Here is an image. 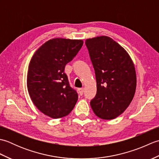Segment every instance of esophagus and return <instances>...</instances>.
<instances>
[{
  "label": "esophagus",
  "mask_w": 159,
  "mask_h": 159,
  "mask_svg": "<svg viewBox=\"0 0 159 159\" xmlns=\"http://www.w3.org/2000/svg\"><path fill=\"white\" fill-rule=\"evenodd\" d=\"M79 92L80 94V95H83L84 93V89L83 88H80L79 89Z\"/></svg>",
  "instance_id": "obj_1"
}]
</instances>
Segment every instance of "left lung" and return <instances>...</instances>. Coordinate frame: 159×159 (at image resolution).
I'll return each mask as SVG.
<instances>
[{
  "instance_id": "8db88e82",
  "label": "left lung",
  "mask_w": 159,
  "mask_h": 159,
  "mask_svg": "<svg viewBox=\"0 0 159 159\" xmlns=\"http://www.w3.org/2000/svg\"><path fill=\"white\" fill-rule=\"evenodd\" d=\"M85 44L95 70L97 86L91 107L101 119H115L127 109L135 93L133 62L126 50L109 37L87 39Z\"/></svg>"
}]
</instances>
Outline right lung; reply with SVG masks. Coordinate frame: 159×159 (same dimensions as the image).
<instances>
[{
  "instance_id": "right-lung-1",
  "label": "right lung",
  "mask_w": 159,
  "mask_h": 159,
  "mask_svg": "<svg viewBox=\"0 0 159 159\" xmlns=\"http://www.w3.org/2000/svg\"><path fill=\"white\" fill-rule=\"evenodd\" d=\"M83 44L80 39L55 38L43 43L29 66L27 89L38 109L54 119L68 115L78 100L64 72Z\"/></svg>"
}]
</instances>
